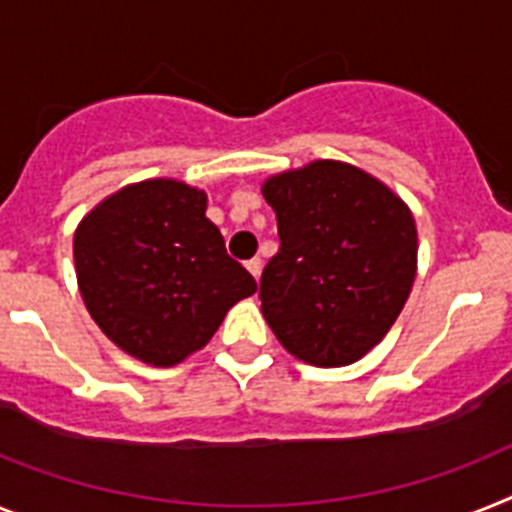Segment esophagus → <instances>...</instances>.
<instances>
[{
  "label": "esophagus",
  "mask_w": 512,
  "mask_h": 512,
  "mask_svg": "<svg viewBox=\"0 0 512 512\" xmlns=\"http://www.w3.org/2000/svg\"><path fill=\"white\" fill-rule=\"evenodd\" d=\"M247 270L257 278V281H260V273H263V260H260V257H252V260H247Z\"/></svg>",
  "instance_id": "obj_1"
}]
</instances>
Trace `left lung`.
Wrapping results in <instances>:
<instances>
[{
	"label": "left lung",
	"mask_w": 512,
	"mask_h": 512,
	"mask_svg": "<svg viewBox=\"0 0 512 512\" xmlns=\"http://www.w3.org/2000/svg\"><path fill=\"white\" fill-rule=\"evenodd\" d=\"M263 197L281 239L260 281L270 330L315 367L359 362L393 328L414 286L419 242L409 205L343 161L270 176Z\"/></svg>",
	"instance_id": "left-lung-1"
}]
</instances>
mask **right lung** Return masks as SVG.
I'll return each mask as SVG.
<instances>
[{
    "instance_id": "right-lung-1",
    "label": "right lung",
    "mask_w": 512,
    "mask_h": 512,
    "mask_svg": "<svg viewBox=\"0 0 512 512\" xmlns=\"http://www.w3.org/2000/svg\"><path fill=\"white\" fill-rule=\"evenodd\" d=\"M205 208L208 195L197 187L145 179L106 197L75 231L77 286L90 317L153 367L203 349L226 312L257 291Z\"/></svg>"
}]
</instances>
